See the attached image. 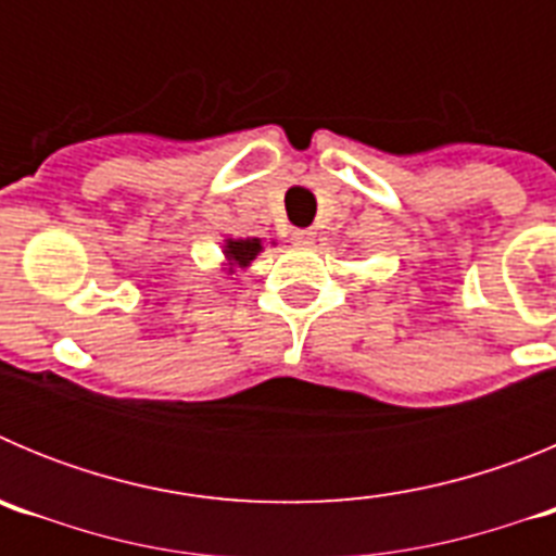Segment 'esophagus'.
Instances as JSON below:
<instances>
[{
	"instance_id": "obj_1",
	"label": "esophagus",
	"mask_w": 556,
	"mask_h": 556,
	"mask_svg": "<svg viewBox=\"0 0 556 556\" xmlns=\"http://www.w3.org/2000/svg\"><path fill=\"white\" fill-rule=\"evenodd\" d=\"M292 239H294V242H298V244H312V242H314V230H308V228L294 230Z\"/></svg>"
}]
</instances>
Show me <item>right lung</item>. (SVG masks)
<instances>
[{
  "mask_svg": "<svg viewBox=\"0 0 556 556\" xmlns=\"http://www.w3.org/2000/svg\"><path fill=\"white\" fill-rule=\"evenodd\" d=\"M258 250H262V242H258V239H239V242H228L225 253H228V258L233 264H239V267H248L255 255H258Z\"/></svg>",
  "mask_w": 556,
  "mask_h": 556,
  "instance_id": "right-lung-1",
  "label": "right lung"
}]
</instances>
